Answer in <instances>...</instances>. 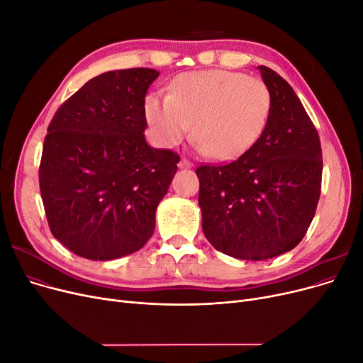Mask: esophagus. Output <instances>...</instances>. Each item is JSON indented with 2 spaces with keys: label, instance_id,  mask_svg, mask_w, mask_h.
I'll use <instances>...</instances> for the list:
<instances>
[{
  "label": "esophagus",
  "instance_id": "esophagus-1",
  "mask_svg": "<svg viewBox=\"0 0 363 363\" xmlns=\"http://www.w3.org/2000/svg\"><path fill=\"white\" fill-rule=\"evenodd\" d=\"M179 167H180V168H192L194 164H192L191 161H189V160H186V158H182L180 162H179Z\"/></svg>",
  "mask_w": 363,
  "mask_h": 363
}]
</instances>
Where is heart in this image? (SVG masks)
I'll return each instance as SVG.
<instances>
[{
    "label": "heart",
    "instance_id": "b5f03b06",
    "mask_svg": "<svg viewBox=\"0 0 363 363\" xmlns=\"http://www.w3.org/2000/svg\"><path fill=\"white\" fill-rule=\"evenodd\" d=\"M270 112L264 81L223 69L184 74L171 94L145 100L146 121L161 146L180 143L195 124L196 149L223 161L240 157L260 139Z\"/></svg>",
    "mask_w": 363,
    "mask_h": 363
}]
</instances>
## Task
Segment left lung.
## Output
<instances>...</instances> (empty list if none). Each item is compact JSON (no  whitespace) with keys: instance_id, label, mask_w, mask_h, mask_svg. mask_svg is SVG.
Masks as SVG:
<instances>
[{"instance_id":"8db88e82","label":"left lung","mask_w":363,"mask_h":363,"mask_svg":"<svg viewBox=\"0 0 363 363\" xmlns=\"http://www.w3.org/2000/svg\"><path fill=\"white\" fill-rule=\"evenodd\" d=\"M272 94L263 134L229 164L201 165L202 230L220 252L267 260L296 248L312 223L322 182L319 134L291 85L258 66Z\"/></svg>"}]
</instances>
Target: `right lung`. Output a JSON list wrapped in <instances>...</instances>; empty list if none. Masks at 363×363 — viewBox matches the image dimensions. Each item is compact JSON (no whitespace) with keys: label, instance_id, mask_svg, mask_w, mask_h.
<instances>
[{"label":"right lung","instance_id":"obj_1","mask_svg":"<svg viewBox=\"0 0 363 363\" xmlns=\"http://www.w3.org/2000/svg\"><path fill=\"white\" fill-rule=\"evenodd\" d=\"M160 72L101 74L69 97L47 128L40 189L53 236L89 260L139 251L180 157L146 143L145 96Z\"/></svg>","mask_w":363,"mask_h":363}]
</instances>
